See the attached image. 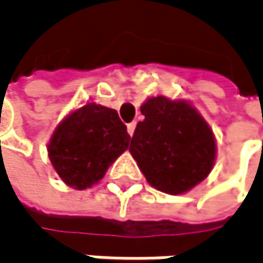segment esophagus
Wrapping results in <instances>:
<instances>
[{
	"mask_svg": "<svg viewBox=\"0 0 263 263\" xmlns=\"http://www.w3.org/2000/svg\"><path fill=\"white\" fill-rule=\"evenodd\" d=\"M135 128H136V122H130V124L127 125V132H128V135H130V136H133Z\"/></svg>",
	"mask_w": 263,
	"mask_h": 263,
	"instance_id": "1",
	"label": "esophagus"
}]
</instances>
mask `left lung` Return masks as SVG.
<instances>
[{"label":"left lung","mask_w":263,"mask_h":263,"mask_svg":"<svg viewBox=\"0 0 263 263\" xmlns=\"http://www.w3.org/2000/svg\"><path fill=\"white\" fill-rule=\"evenodd\" d=\"M130 153L156 189L179 195L191 191L212 171L216 144L204 118L184 100L151 97L141 106Z\"/></svg>","instance_id":"1"}]
</instances>
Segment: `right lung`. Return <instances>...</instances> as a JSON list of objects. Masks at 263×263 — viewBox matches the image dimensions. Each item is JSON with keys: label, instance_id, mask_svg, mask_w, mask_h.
Masks as SVG:
<instances>
[{"label": "right lung", "instance_id": "obj_1", "mask_svg": "<svg viewBox=\"0 0 263 263\" xmlns=\"http://www.w3.org/2000/svg\"><path fill=\"white\" fill-rule=\"evenodd\" d=\"M130 136L118 112L87 103L71 112L54 130L48 157L59 177L74 189H86L104 177L128 148Z\"/></svg>", "mask_w": 263, "mask_h": 263}]
</instances>
